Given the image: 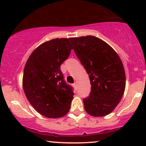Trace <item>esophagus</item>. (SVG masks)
<instances>
[{"label":"esophagus","mask_w":146,"mask_h":146,"mask_svg":"<svg viewBox=\"0 0 146 146\" xmlns=\"http://www.w3.org/2000/svg\"><path fill=\"white\" fill-rule=\"evenodd\" d=\"M73 86L75 87V88H78V84H77V82H75L74 83V84H73Z\"/></svg>","instance_id":"obj_1"}]
</instances>
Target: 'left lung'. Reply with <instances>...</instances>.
I'll use <instances>...</instances> for the list:
<instances>
[{"mask_svg": "<svg viewBox=\"0 0 146 146\" xmlns=\"http://www.w3.org/2000/svg\"><path fill=\"white\" fill-rule=\"evenodd\" d=\"M69 40L91 84L90 95L83 100L85 110L93 117L106 116L113 111L124 93L125 75L121 60L109 44L95 36Z\"/></svg>", "mask_w": 146, "mask_h": 146, "instance_id": "1", "label": "left lung"}]
</instances>
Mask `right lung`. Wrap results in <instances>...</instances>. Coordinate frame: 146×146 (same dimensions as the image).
Here are the masks:
<instances>
[{"instance_id":"add662e5","label":"right lung","mask_w":146,"mask_h":146,"mask_svg":"<svg viewBox=\"0 0 146 146\" xmlns=\"http://www.w3.org/2000/svg\"><path fill=\"white\" fill-rule=\"evenodd\" d=\"M73 46L68 38L45 42L27 61L23 87L28 101L40 115L48 118L66 115L73 99V88L63 80L60 66Z\"/></svg>"}]
</instances>
